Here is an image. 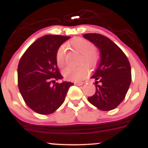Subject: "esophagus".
<instances>
[{"label": "esophagus", "instance_id": "1", "mask_svg": "<svg viewBox=\"0 0 148 148\" xmlns=\"http://www.w3.org/2000/svg\"><path fill=\"white\" fill-rule=\"evenodd\" d=\"M83 84H84L83 82H74V84H76V85L77 86H81Z\"/></svg>", "mask_w": 148, "mask_h": 148}]
</instances>
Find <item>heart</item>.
Masks as SVG:
<instances>
[{
	"instance_id": "heart-1",
	"label": "heart",
	"mask_w": 148,
	"mask_h": 148,
	"mask_svg": "<svg viewBox=\"0 0 148 148\" xmlns=\"http://www.w3.org/2000/svg\"><path fill=\"white\" fill-rule=\"evenodd\" d=\"M70 45L72 49L79 53L78 63L80 64L77 67H67L63 71V75L65 78L73 81H82L86 78L88 74V68L95 66L99 59V54L92 43L82 38H74L70 41ZM57 65L63 68L66 65V46L61 45L56 53Z\"/></svg>"
}]
</instances>
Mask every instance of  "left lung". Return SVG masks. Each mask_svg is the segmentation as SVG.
I'll return each instance as SVG.
<instances>
[{
  "instance_id": "1",
  "label": "left lung",
  "mask_w": 148,
  "mask_h": 148,
  "mask_svg": "<svg viewBox=\"0 0 148 148\" xmlns=\"http://www.w3.org/2000/svg\"><path fill=\"white\" fill-rule=\"evenodd\" d=\"M94 44L100 52V61L92 78L96 91L88 97L91 104L101 110L116 108L123 101L132 81L131 66L121 48L112 40L100 34L83 35Z\"/></svg>"
}]
</instances>
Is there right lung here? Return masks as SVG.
Here are the masks:
<instances>
[{
	"label": "right lung",
	"instance_id": "add662e5",
	"mask_svg": "<svg viewBox=\"0 0 148 148\" xmlns=\"http://www.w3.org/2000/svg\"><path fill=\"white\" fill-rule=\"evenodd\" d=\"M69 38L51 34L41 37L27 48L20 59L17 69L18 89L26 104L38 114L47 115L55 112L74 84L69 82H56L63 78L56 53Z\"/></svg>",
	"mask_w": 148,
	"mask_h": 148
}]
</instances>
